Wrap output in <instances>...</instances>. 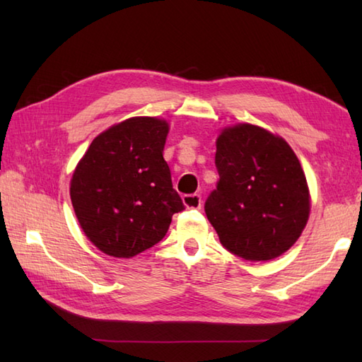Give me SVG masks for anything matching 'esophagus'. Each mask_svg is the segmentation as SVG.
<instances>
[{
	"label": "esophagus",
	"instance_id": "obj_1",
	"mask_svg": "<svg viewBox=\"0 0 362 362\" xmlns=\"http://www.w3.org/2000/svg\"><path fill=\"white\" fill-rule=\"evenodd\" d=\"M183 204L187 209H196L199 210L202 206V197L201 194H183Z\"/></svg>",
	"mask_w": 362,
	"mask_h": 362
}]
</instances>
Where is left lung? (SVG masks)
I'll list each match as a JSON object with an SVG mask.
<instances>
[{
	"instance_id": "1",
	"label": "left lung",
	"mask_w": 362,
	"mask_h": 362,
	"mask_svg": "<svg viewBox=\"0 0 362 362\" xmlns=\"http://www.w3.org/2000/svg\"><path fill=\"white\" fill-rule=\"evenodd\" d=\"M219 182L205 214L222 245L249 261L280 257L302 235L310 214L305 173L294 151L267 130H222L214 157Z\"/></svg>"
}]
</instances>
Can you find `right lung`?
I'll list each match as a JSON object with an SVG mask.
<instances>
[{
    "label": "right lung",
    "instance_id": "1",
    "mask_svg": "<svg viewBox=\"0 0 362 362\" xmlns=\"http://www.w3.org/2000/svg\"><path fill=\"white\" fill-rule=\"evenodd\" d=\"M168 130L163 119L129 118L98 135L76 168L74 213L107 255L130 258L152 247L185 210L163 158Z\"/></svg>",
    "mask_w": 362,
    "mask_h": 362
}]
</instances>
